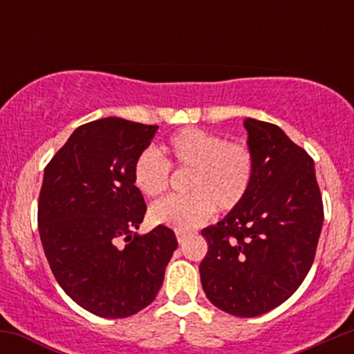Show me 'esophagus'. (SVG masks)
Masks as SVG:
<instances>
[{
    "mask_svg": "<svg viewBox=\"0 0 354 354\" xmlns=\"http://www.w3.org/2000/svg\"><path fill=\"white\" fill-rule=\"evenodd\" d=\"M186 236H188V233H186V231H176V238L180 243L185 241Z\"/></svg>",
    "mask_w": 354,
    "mask_h": 354,
    "instance_id": "esophagus-1",
    "label": "esophagus"
}]
</instances>
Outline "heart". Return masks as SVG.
<instances>
[{"mask_svg": "<svg viewBox=\"0 0 354 354\" xmlns=\"http://www.w3.org/2000/svg\"><path fill=\"white\" fill-rule=\"evenodd\" d=\"M165 158L146 148L133 161V185L141 194L158 198L171 185L174 171H189L185 196L158 201L149 211L156 225L188 231L208 221L214 208L230 213L245 203L254 180V153L243 141L218 133L185 128L163 146Z\"/></svg>", "mask_w": 354, "mask_h": 354, "instance_id": "1", "label": "heart"}]
</instances>
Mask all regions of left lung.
I'll return each mask as SVG.
<instances>
[{
    "instance_id": "left-lung-1",
    "label": "left lung",
    "mask_w": 354,
    "mask_h": 354,
    "mask_svg": "<svg viewBox=\"0 0 354 354\" xmlns=\"http://www.w3.org/2000/svg\"><path fill=\"white\" fill-rule=\"evenodd\" d=\"M254 180L241 206L201 231L206 296L219 310L253 318L286 301L315 261L323 198L315 163L279 126L246 118Z\"/></svg>"
}]
</instances>
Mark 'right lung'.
<instances>
[{
  "label": "right lung",
  "instance_id": "add662e5",
  "mask_svg": "<svg viewBox=\"0 0 354 354\" xmlns=\"http://www.w3.org/2000/svg\"><path fill=\"white\" fill-rule=\"evenodd\" d=\"M156 129L115 116L81 124L44 168V254L64 293L96 316L128 318L148 306L178 248L168 226L135 233L146 203L133 185V161Z\"/></svg>",
  "mask_w": 354,
  "mask_h": 354
}]
</instances>
